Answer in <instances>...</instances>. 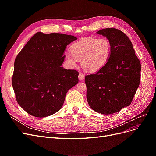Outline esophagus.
<instances>
[{
    "mask_svg": "<svg viewBox=\"0 0 156 156\" xmlns=\"http://www.w3.org/2000/svg\"><path fill=\"white\" fill-rule=\"evenodd\" d=\"M84 79V75L82 73H80L79 75V79L81 80V81H83Z\"/></svg>",
    "mask_w": 156,
    "mask_h": 156,
    "instance_id": "esophagus-1",
    "label": "esophagus"
}]
</instances>
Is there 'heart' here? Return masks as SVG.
I'll list each match as a JSON object with an SVG mask.
<instances>
[{
  "mask_svg": "<svg viewBox=\"0 0 156 156\" xmlns=\"http://www.w3.org/2000/svg\"><path fill=\"white\" fill-rule=\"evenodd\" d=\"M70 52H66L64 55L69 66H76L78 60H81L83 69L96 72L105 66L109 60L111 44L105 37H86L71 45Z\"/></svg>",
  "mask_w": 156,
  "mask_h": 156,
  "instance_id": "1",
  "label": "heart"
}]
</instances>
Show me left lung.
<instances>
[{"label": "left lung", "mask_w": 156, "mask_h": 156, "mask_svg": "<svg viewBox=\"0 0 156 156\" xmlns=\"http://www.w3.org/2000/svg\"><path fill=\"white\" fill-rule=\"evenodd\" d=\"M97 33L110 41L111 53L105 66L85 76L87 99L92 109L110 115L130 105L139 86L141 66L123 32L107 28Z\"/></svg>", "instance_id": "left-lung-1"}]
</instances>
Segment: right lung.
Listing matches in <instances>:
<instances>
[{
	"label": "right lung",
	"instance_id": "1",
	"mask_svg": "<svg viewBox=\"0 0 156 156\" xmlns=\"http://www.w3.org/2000/svg\"><path fill=\"white\" fill-rule=\"evenodd\" d=\"M77 39L38 32L16 56L12 86L18 104L29 115H53L62 107L67 92L78 83L77 71L61 67L66 48Z\"/></svg>",
	"mask_w": 156,
	"mask_h": 156
}]
</instances>
